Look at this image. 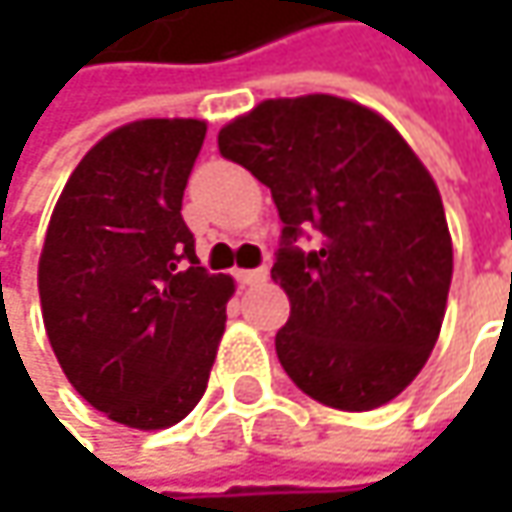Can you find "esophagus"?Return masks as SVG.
I'll list each match as a JSON object with an SVG mask.
<instances>
[{
  "instance_id": "obj_1",
  "label": "esophagus",
  "mask_w": 512,
  "mask_h": 512,
  "mask_svg": "<svg viewBox=\"0 0 512 512\" xmlns=\"http://www.w3.org/2000/svg\"><path fill=\"white\" fill-rule=\"evenodd\" d=\"M267 279V267H253V270H236L239 285H259Z\"/></svg>"
}]
</instances>
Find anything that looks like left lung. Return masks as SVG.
I'll return each mask as SVG.
<instances>
[{"instance_id":"obj_1","label":"left lung","mask_w":512,"mask_h":512,"mask_svg":"<svg viewBox=\"0 0 512 512\" xmlns=\"http://www.w3.org/2000/svg\"><path fill=\"white\" fill-rule=\"evenodd\" d=\"M222 156L270 187L273 282L290 299L276 353L310 399L362 413L419 376L442 330L453 245L442 196L376 110L327 93L267 99L219 130ZM317 236L313 251L298 239Z\"/></svg>"}]
</instances>
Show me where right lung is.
<instances>
[{"label": "right lung", "mask_w": 512, "mask_h": 512, "mask_svg": "<svg viewBox=\"0 0 512 512\" xmlns=\"http://www.w3.org/2000/svg\"><path fill=\"white\" fill-rule=\"evenodd\" d=\"M199 119H139L85 153L50 216L39 299L76 393L136 430L182 422L205 396L233 279L199 265L182 219Z\"/></svg>", "instance_id": "obj_1"}]
</instances>
